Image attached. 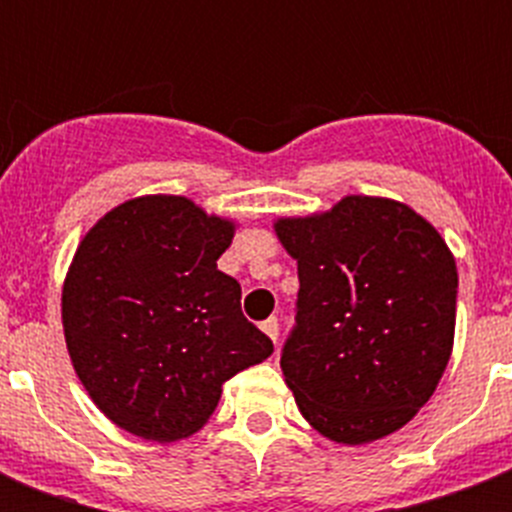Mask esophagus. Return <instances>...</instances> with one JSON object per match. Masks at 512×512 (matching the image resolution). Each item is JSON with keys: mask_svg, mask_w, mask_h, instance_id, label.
Listing matches in <instances>:
<instances>
[{"mask_svg": "<svg viewBox=\"0 0 512 512\" xmlns=\"http://www.w3.org/2000/svg\"><path fill=\"white\" fill-rule=\"evenodd\" d=\"M260 329H263L265 335L271 337L273 345L279 342V319H276V316H271V319H265L263 324H260Z\"/></svg>", "mask_w": 512, "mask_h": 512, "instance_id": "1", "label": "esophagus"}]
</instances>
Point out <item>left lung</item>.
<instances>
[{"label": "left lung", "instance_id": "8db88e82", "mask_svg": "<svg viewBox=\"0 0 512 512\" xmlns=\"http://www.w3.org/2000/svg\"><path fill=\"white\" fill-rule=\"evenodd\" d=\"M273 231L297 260V327L281 372L313 430L345 446L396 433L428 404L457 321V263L409 204L342 196Z\"/></svg>", "mask_w": 512, "mask_h": 512}]
</instances>
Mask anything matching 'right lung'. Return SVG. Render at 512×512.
I'll return each mask as SVG.
<instances>
[{
  "label": "right lung",
  "mask_w": 512,
  "mask_h": 512,
  "mask_svg": "<svg viewBox=\"0 0 512 512\" xmlns=\"http://www.w3.org/2000/svg\"><path fill=\"white\" fill-rule=\"evenodd\" d=\"M236 220L148 193L84 233L60 297L63 335L92 404L132 436L170 444L215 412L223 382L273 342L244 319L241 287L217 271Z\"/></svg>",
  "instance_id": "add662e5"
}]
</instances>
